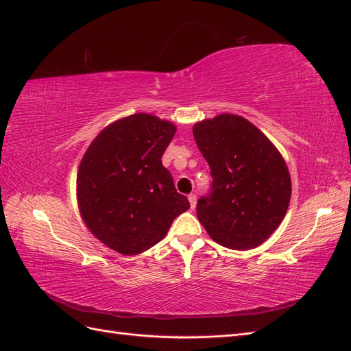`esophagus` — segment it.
Segmentation results:
<instances>
[{
	"instance_id": "esophagus-1",
	"label": "esophagus",
	"mask_w": 351,
	"mask_h": 351,
	"mask_svg": "<svg viewBox=\"0 0 351 351\" xmlns=\"http://www.w3.org/2000/svg\"><path fill=\"white\" fill-rule=\"evenodd\" d=\"M188 199H189V204H191V208H195V206H197V195L195 194H189Z\"/></svg>"
}]
</instances>
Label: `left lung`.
I'll list each match as a JSON object with an SVG mask.
<instances>
[{"mask_svg": "<svg viewBox=\"0 0 351 351\" xmlns=\"http://www.w3.org/2000/svg\"><path fill=\"white\" fill-rule=\"evenodd\" d=\"M210 166L212 193L197 203V217L217 244L250 250L263 244L284 220L291 176L282 154L252 122L223 113L193 128Z\"/></svg>", "mask_w": 351, "mask_h": 351, "instance_id": "left-lung-1", "label": "left lung"}]
</instances>
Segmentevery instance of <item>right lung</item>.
I'll use <instances>...</instances> for the list:
<instances>
[{"label": "right lung", "instance_id": "1", "mask_svg": "<svg viewBox=\"0 0 351 351\" xmlns=\"http://www.w3.org/2000/svg\"><path fill=\"white\" fill-rule=\"evenodd\" d=\"M172 122L136 113L106 126L89 144L76 178L79 212L93 235L125 256L147 252L189 208L162 163Z\"/></svg>", "mask_w": 351, "mask_h": 351}]
</instances>
